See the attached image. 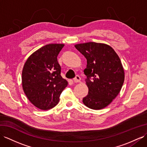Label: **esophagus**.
Wrapping results in <instances>:
<instances>
[{
    "instance_id": "34e87169",
    "label": "esophagus",
    "mask_w": 147,
    "mask_h": 147,
    "mask_svg": "<svg viewBox=\"0 0 147 147\" xmlns=\"http://www.w3.org/2000/svg\"><path fill=\"white\" fill-rule=\"evenodd\" d=\"M73 81L74 82H80L81 81V78H80V76H78V75H77V76H76V77H75L73 79Z\"/></svg>"
}]
</instances>
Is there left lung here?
<instances>
[{
    "label": "left lung",
    "instance_id": "obj_1",
    "mask_svg": "<svg viewBox=\"0 0 147 147\" xmlns=\"http://www.w3.org/2000/svg\"><path fill=\"white\" fill-rule=\"evenodd\" d=\"M74 47L87 59L84 72L89 91L82 102L91 109H102L122 89L125 73L120 59L114 49L105 43L88 42Z\"/></svg>",
    "mask_w": 147,
    "mask_h": 147
}]
</instances>
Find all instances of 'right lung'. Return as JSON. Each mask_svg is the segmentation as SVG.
<instances>
[{"label":"right lung","instance_id":"right-lung-1","mask_svg":"<svg viewBox=\"0 0 147 147\" xmlns=\"http://www.w3.org/2000/svg\"><path fill=\"white\" fill-rule=\"evenodd\" d=\"M64 46L61 43L45 45L33 52L24 66L23 90L30 102L41 110L56 106L68 84L61 76V67L57 60Z\"/></svg>","mask_w":147,"mask_h":147}]
</instances>
